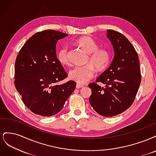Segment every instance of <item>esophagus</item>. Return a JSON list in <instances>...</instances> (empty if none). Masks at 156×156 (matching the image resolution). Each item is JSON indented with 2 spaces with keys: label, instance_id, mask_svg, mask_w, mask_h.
Segmentation results:
<instances>
[{
  "label": "esophagus",
  "instance_id": "34e87169",
  "mask_svg": "<svg viewBox=\"0 0 156 156\" xmlns=\"http://www.w3.org/2000/svg\"><path fill=\"white\" fill-rule=\"evenodd\" d=\"M84 86L83 85V84H79V83H77V84H76V88H82V87H83Z\"/></svg>",
  "mask_w": 156,
  "mask_h": 156
}]
</instances>
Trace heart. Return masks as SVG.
Returning a JSON list of instances; mask_svg holds the SVG:
<instances>
[{
	"label": "heart",
	"instance_id": "1",
	"mask_svg": "<svg viewBox=\"0 0 156 156\" xmlns=\"http://www.w3.org/2000/svg\"><path fill=\"white\" fill-rule=\"evenodd\" d=\"M77 44L88 54L87 60V64L82 66H75L70 70L69 78L79 84H84L90 81L98 71L105 69L110 62V53L105 48H98V44L92 38L88 36L80 37L77 40ZM59 62L65 66L70 65L68 56V49L63 47L57 54Z\"/></svg>",
	"mask_w": 156,
	"mask_h": 156
}]
</instances>
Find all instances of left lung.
<instances>
[{
    "label": "left lung",
    "instance_id": "left-lung-1",
    "mask_svg": "<svg viewBox=\"0 0 156 156\" xmlns=\"http://www.w3.org/2000/svg\"><path fill=\"white\" fill-rule=\"evenodd\" d=\"M107 36L115 50L112 62L88 87L92 89L89 101L94 110L103 116H113L129 108L133 103L141 81L138 55L126 37L114 30H107ZM106 85L102 87L97 84Z\"/></svg>",
    "mask_w": 156,
    "mask_h": 156
}]
</instances>
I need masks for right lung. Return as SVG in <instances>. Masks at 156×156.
I'll return each mask as SVG.
<instances>
[{
  "mask_svg": "<svg viewBox=\"0 0 156 156\" xmlns=\"http://www.w3.org/2000/svg\"><path fill=\"white\" fill-rule=\"evenodd\" d=\"M67 34L54 30L36 33L19 52L14 84L26 107L36 115L57 114L76 87L74 81L57 83L68 77L56 55V44Z\"/></svg>",
  "mask_w": 156,
  "mask_h": 156,
  "instance_id": "add662e5",
  "label": "right lung"
}]
</instances>
